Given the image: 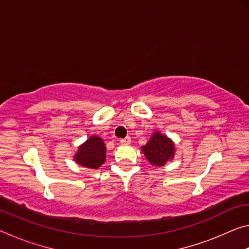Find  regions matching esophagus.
Masks as SVG:
<instances>
[{"mask_svg": "<svg viewBox=\"0 0 249 249\" xmlns=\"http://www.w3.org/2000/svg\"><path fill=\"white\" fill-rule=\"evenodd\" d=\"M120 142H121V144L127 145V144H129V142H130V137L127 136V137H125V138H122V140H120Z\"/></svg>", "mask_w": 249, "mask_h": 249, "instance_id": "1", "label": "esophagus"}]
</instances>
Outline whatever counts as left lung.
<instances>
[{
    "label": "left lung",
    "instance_id": "left-lung-1",
    "mask_svg": "<svg viewBox=\"0 0 249 249\" xmlns=\"http://www.w3.org/2000/svg\"><path fill=\"white\" fill-rule=\"evenodd\" d=\"M146 159L156 167L165 166L167 161L174 159L175 144L169 137L160 132H155L145 146L142 147Z\"/></svg>",
    "mask_w": 249,
    "mask_h": 249
}]
</instances>
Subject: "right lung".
<instances>
[{"instance_id":"obj_1","label":"right lung","mask_w":249,"mask_h":249,"mask_svg":"<svg viewBox=\"0 0 249 249\" xmlns=\"http://www.w3.org/2000/svg\"><path fill=\"white\" fill-rule=\"evenodd\" d=\"M73 158L80 166L98 169L103 165L107 158V148L103 140L99 136H90L89 140L79 146Z\"/></svg>"}]
</instances>
